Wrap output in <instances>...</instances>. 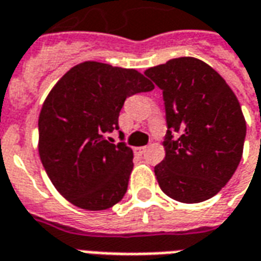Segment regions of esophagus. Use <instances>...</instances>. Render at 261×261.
Instances as JSON below:
<instances>
[{
	"label": "esophagus",
	"instance_id": "esophagus-1",
	"mask_svg": "<svg viewBox=\"0 0 261 261\" xmlns=\"http://www.w3.org/2000/svg\"><path fill=\"white\" fill-rule=\"evenodd\" d=\"M145 146H141V148H136V149H134V153H136V155H142V153H145Z\"/></svg>",
	"mask_w": 261,
	"mask_h": 261
}]
</instances>
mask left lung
I'll list each match as a JSON object with an SVG mask.
<instances>
[{"label":"left lung","mask_w":261,"mask_h":261,"mask_svg":"<svg viewBox=\"0 0 261 261\" xmlns=\"http://www.w3.org/2000/svg\"><path fill=\"white\" fill-rule=\"evenodd\" d=\"M163 92L165 159L155 166L159 187L171 199L199 203L227 184L238 167L246 123L237 96L213 67L175 58L145 71Z\"/></svg>","instance_id":"8db88e82"}]
</instances>
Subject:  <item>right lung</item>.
<instances>
[{"instance_id": "1", "label": "right lung", "mask_w": 261, "mask_h": 261, "mask_svg": "<svg viewBox=\"0 0 261 261\" xmlns=\"http://www.w3.org/2000/svg\"><path fill=\"white\" fill-rule=\"evenodd\" d=\"M153 88L134 69L84 62L48 94L38 119V152L52 184L70 203L105 210L123 199L134 155L108 134L119 130L125 99Z\"/></svg>"}]
</instances>
